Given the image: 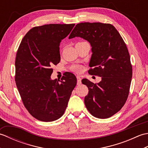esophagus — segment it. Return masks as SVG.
Wrapping results in <instances>:
<instances>
[{
  "instance_id": "obj_1",
  "label": "esophagus",
  "mask_w": 148,
  "mask_h": 148,
  "mask_svg": "<svg viewBox=\"0 0 148 148\" xmlns=\"http://www.w3.org/2000/svg\"><path fill=\"white\" fill-rule=\"evenodd\" d=\"M77 85H80L81 84V78L79 76H77Z\"/></svg>"
}]
</instances>
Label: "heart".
<instances>
[{
  "label": "heart",
  "instance_id": "heart-1",
  "mask_svg": "<svg viewBox=\"0 0 148 148\" xmlns=\"http://www.w3.org/2000/svg\"><path fill=\"white\" fill-rule=\"evenodd\" d=\"M74 70L75 72H81L83 71V67L79 65H75L74 67Z\"/></svg>",
  "mask_w": 148,
  "mask_h": 148
}]
</instances>
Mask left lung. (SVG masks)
<instances>
[{
  "label": "left lung",
  "mask_w": 148,
  "mask_h": 148,
  "mask_svg": "<svg viewBox=\"0 0 148 148\" xmlns=\"http://www.w3.org/2000/svg\"><path fill=\"white\" fill-rule=\"evenodd\" d=\"M75 37L90 43L88 73L102 77L99 83L82 79L89 90L84 104L95 117L108 118L123 108L129 94L132 66L126 44L114 26L100 22L77 24L69 39Z\"/></svg>",
  "instance_id": "obj_1"
}]
</instances>
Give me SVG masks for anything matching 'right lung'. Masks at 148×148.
<instances>
[{
	"label": "right lung",
	"instance_id": "1",
	"mask_svg": "<svg viewBox=\"0 0 148 148\" xmlns=\"http://www.w3.org/2000/svg\"><path fill=\"white\" fill-rule=\"evenodd\" d=\"M75 24H48L31 29L21 40L15 60L14 79L24 106L33 117L48 122L64 114L76 76L51 79L52 66L60 61V43Z\"/></svg>",
	"mask_w": 148,
	"mask_h": 148
}]
</instances>
